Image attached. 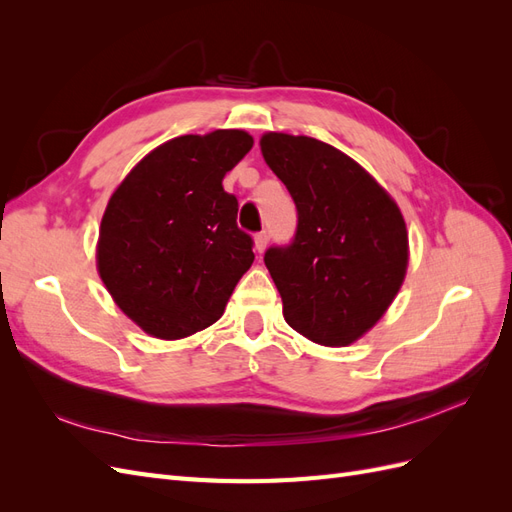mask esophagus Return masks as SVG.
<instances>
[{"mask_svg": "<svg viewBox=\"0 0 512 512\" xmlns=\"http://www.w3.org/2000/svg\"><path fill=\"white\" fill-rule=\"evenodd\" d=\"M267 243H269V235L267 232H258V235L254 237V250L258 252V254H262L267 250Z\"/></svg>", "mask_w": 512, "mask_h": 512, "instance_id": "34e87169", "label": "esophagus"}]
</instances>
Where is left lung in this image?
Here are the masks:
<instances>
[{
  "instance_id": "8db88e82",
  "label": "left lung",
  "mask_w": 512,
  "mask_h": 512,
  "mask_svg": "<svg viewBox=\"0 0 512 512\" xmlns=\"http://www.w3.org/2000/svg\"><path fill=\"white\" fill-rule=\"evenodd\" d=\"M260 151L299 211L292 245L265 254L284 318L309 342L350 346L376 327L406 280L404 215L359 162L316 138L267 132Z\"/></svg>"
}]
</instances>
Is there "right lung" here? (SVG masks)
<instances>
[{"label":"right lung","mask_w":512,"mask_h":512,"mask_svg":"<svg viewBox=\"0 0 512 512\" xmlns=\"http://www.w3.org/2000/svg\"><path fill=\"white\" fill-rule=\"evenodd\" d=\"M252 145L245 130L170 138L108 198L98 273L147 335L173 342L211 327L252 267V237L239 230L237 198L222 185Z\"/></svg>","instance_id":"obj_1"}]
</instances>
